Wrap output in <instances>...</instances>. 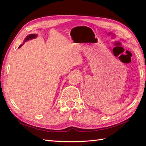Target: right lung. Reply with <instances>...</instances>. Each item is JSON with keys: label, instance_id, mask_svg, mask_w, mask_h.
Wrapping results in <instances>:
<instances>
[{"label": "right lung", "instance_id": "obj_1", "mask_svg": "<svg viewBox=\"0 0 146 146\" xmlns=\"http://www.w3.org/2000/svg\"><path fill=\"white\" fill-rule=\"evenodd\" d=\"M36 37V35H35V34H30V35H28V36L25 38V39H24V42H26L27 41L29 40V39H33V38H35ZM22 46H23V44L20 45V46L19 47V48H20Z\"/></svg>", "mask_w": 146, "mask_h": 146}]
</instances>
